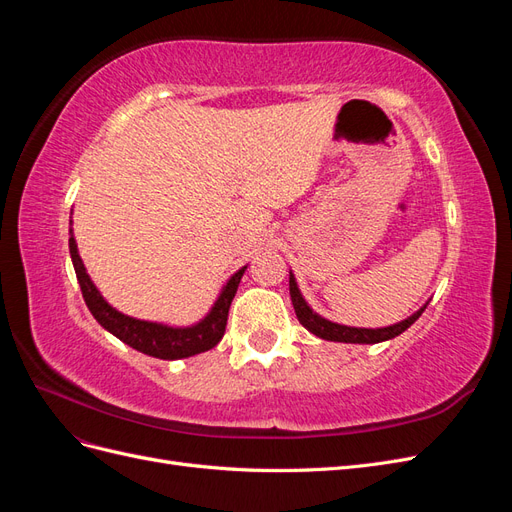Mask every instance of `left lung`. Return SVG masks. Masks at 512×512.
I'll list each match as a JSON object with an SVG mask.
<instances>
[{
  "label": "left lung",
  "instance_id": "8db88e82",
  "mask_svg": "<svg viewBox=\"0 0 512 512\" xmlns=\"http://www.w3.org/2000/svg\"><path fill=\"white\" fill-rule=\"evenodd\" d=\"M288 286H290V299H292L294 312H297L299 322L309 333H314L320 339H327V342H344V344H380V342H386V339H393V337L404 333L406 329H410L412 324L418 318H421V314L425 312V307L429 303L427 301L421 309H416L412 316H408L406 320H401V322L391 324V327H380V329L346 327V324H337L333 320H327L324 316L316 314L312 307H309V303L305 301V297L299 290L297 277H294L292 271H290V277H288Z\"/></svg>",
  "mask_w": 512,
  "mask_h": 512
}]
</instances>
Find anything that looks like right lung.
<instances>
[{
  "mask_svg": "<svg viewBox=\"0 0 512 512\" xmlns=\"http://www.w3.org/2000/svg\"><path fill=\"white\" fill-rule=\"evenodd\" d=\"M68 243H70V258L76 271V280H79L83 299L89 307L91 316L100 322L102 329L113 333L117 339H121L123 344H128L138 352L156 356V359H164V361L188 359V356L207 352L220 344V339L224 337V331H226L230 303L235 299V292L239 288V282L247 265L228 277V282L222 286L218 299L213 301L205 318H200L198 322L190 324V327H173V324H164V322L132 318L115 309L102 297V292L96 288V284L91 282V277L83 265V258L79 254V245H76L72 228H70Z\"/></svg>",
  "mask_w": 512,
  "mask_h": 512,
  "instance_id": "obj_1",
  "label": "right lung"
}]
</instances>
